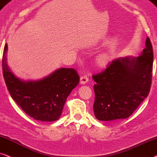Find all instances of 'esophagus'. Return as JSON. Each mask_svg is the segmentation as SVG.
<instances>
[{
  "mask_svg": "<svg viewBox=\"0 0 157 157\" xmlns=\"http://www.w3.org/2000/svg\"><path fill=\"white\" fill-rule=\"evenodd\" d=\"M88 80H89L88 77H87V75H84V76H82V77H80V84L84 85V84H85V83H86V82H88Z\"/></svg>",
  "mask_w": 157,
  "mask_h": 157,
  "instance_id": "obj_1",
  "label": "esophagus"
}]
</instances>
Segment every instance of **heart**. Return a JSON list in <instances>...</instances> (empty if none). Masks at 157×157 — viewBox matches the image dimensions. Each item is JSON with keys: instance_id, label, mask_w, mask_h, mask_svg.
<instances>
[{"instance_id": "obj_1", "label": "heart", "mask_w": 157, "mask_h": 157, "mask_svg": "<svg viewBox=\"0 0 157 157\" xmlns=\"http://www.w3.org/2000/svg\"><path fill=\"white\" fill-rule=\"evenodd\" d=\"M106 60H107V59H106V57H102V59H101V61L102 62H106Z\"/></svg>"}]
</instances>
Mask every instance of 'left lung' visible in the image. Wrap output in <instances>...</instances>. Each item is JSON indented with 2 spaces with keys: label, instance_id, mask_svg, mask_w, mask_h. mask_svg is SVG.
Segmentation results:
<instances>
[{
  "label": "left lung",
  "instance_id": "obj_1",
  "mask_svg": "<svg viewBox=\"0 0 157 157\" xmlns=\"http://www.w3.org/2000/svg\"><path fill=\"white\" fill-rule=\"evenodd\" d=\"M153 49L149 37L137 57L113 60L102 72L93 75L94 113L100 121L128 118L149 95L153 70Z\"/></svg>",
  "mask_w": 157,
  "mask_h": 157
}]
</instances>
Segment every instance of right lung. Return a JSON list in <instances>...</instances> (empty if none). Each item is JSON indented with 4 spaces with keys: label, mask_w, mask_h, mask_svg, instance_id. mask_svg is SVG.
<instances>
[{
    "label": "right lung",
    "mask_w": 157,
    "mask_h": 157,
    "mask_svg": "<svg viewBox=\"0 0 157 157\" xmlns=\"http://www.w3.org/2000/svg\"><path fill=\"white\" fill-rule=\"evenodd\" d=\"M8 45L4 47L3 74L10 96L29 116L37 121H54L61 116L67 98L79 84L80 77L72 68H60L38 81L16 77L7 64Z\"/></svg>",
    "instance_id": "add662e5"
}]
</instances>
